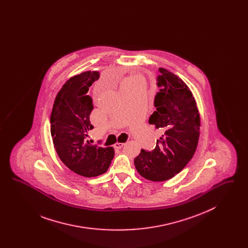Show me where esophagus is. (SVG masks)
Wrapping results in <instances>:
<instances>
[{
    "label": "esophagus",
    "instance_id": "34e87169",
    "mask_svg": "<svg viewBox=\"0 0 248 248\" xmlns=\"http://www.w3.org/2000/svg\"><path fill=\"white\" fill-rule=\"evenodd\" d=\"M124 145V143H120V142H117V143H115L114 144V149H117V150H119V149H122L123 148V146Z\"/></svg>",
    "mask_w": 248,
    "mask_h": 248
}]
</instances>
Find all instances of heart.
<instances>
[{"label": "heart", "instance_id": "1", "mask_svg": "<svg viewBox=\"0 0 248 248\" xmlns=\"http://www.w3.org/2000/svg\"><path fill=\"white\" fill-rule=\"evenodd\" d=\"M143 83V78L139 74H133L131 75L129 78H127V80L125 81L126 84H135V83Z\"/></svg>", "mask_w": 248, "mask_h": 248}]
</instances>
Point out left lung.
<instances>
[{"label":"left lung","instance_id":"1","mask_svg":"<svg viewBox=\"0 0 248 248\" xmlns=\"http://www.w3.org/2000/svg\"><path fill=\"white\" fill-rule=\"evenodd\" d=\"M154 98L156 110L150 124L163 131L154 151L141 150L134 164L141 177L165 181L175 177L195 154L200 136V115L187 84L174 73L159 69Z\"/></svg>","mask_w":248,"mask_h":248}]
</instances>
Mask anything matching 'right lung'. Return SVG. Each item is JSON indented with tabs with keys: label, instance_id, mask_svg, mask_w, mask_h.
<instances>
[{
	"label": "right lung",
	"instance_id": "1",
	"mask_svg": "<svg viewBox=\"0 0 248 248\" xmlns=\"http://www.w3.org/2000/svg\"><path fill=\"white\" fill-rule=\"evenodd\" d=\"M99 78L97 71H85L69 79L60 89L51 112V136L63 164L83 177L102 175L114 157L112 147L102 148L86 140L94 126L90 114L93 99L89 87Z\"/></svg>",
	"mask_w": 248,
	"mask_h": 248
}]
</instances>
